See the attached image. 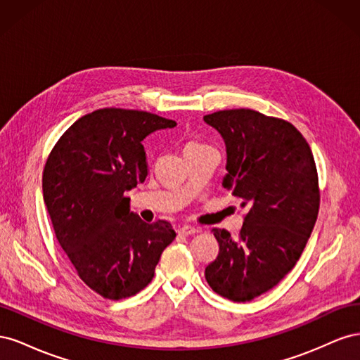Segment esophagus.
Returning a JSON list of instances; mask_svg holds the SVG:
<instances>
[{
	"mask_svg": "<svg viewBox=\"0 0 360 360\" xmlns=\"http://www.w3.org/2000/svg\"><path fill=\"white\" fill-rule=\"evenodd\" d=\"M180 236H191V234H195V233H200L198 228H195L192 225H183L181 228H179L177 231Z\"/></svg>",
	"mask_w": 360,
	"mask_h": 360,
	"instance_id": "esophagus-1",
	"label": "esophagus"
}]
</instances>
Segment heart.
I'll return each instance as SVG.
<instances>
[{"mask_svg": "<svg viewBox=\"0 0 360 360\" xmlns=\"http://www.w3.org/2000/svg\"><path fill=\"white\" fill-rule=\"evenodd\" d=\"M192 146H200V144H189L188 147H192Z\"/></svg>", "mask_w": 360, "mask_h": 360, "instance_id": "b5f03b06", "label": "heart"}]
</instances>
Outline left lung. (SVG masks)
Wrapping results in <instances>:
<instances>
[{
	"mask_svg": "<svg viewBox=\"0 0 360 360\" xmlns=\"http://www.w3.org/2000/svg\"><path fill=\"white\" fill-rule=\"evenodd\" d=\"M222 136V186L248 210L238 238L214 228L219 254L205 267L214 292L249 302L274 288L300 258L317 221L320 192L312 151L284 120L252 110L204 115Z\"/></svg>",
	"mask_w": 360,
	"mask_h": 360,
	"instance_id": "left-lung-1",
	"label": "left lung"
}]
</instances>
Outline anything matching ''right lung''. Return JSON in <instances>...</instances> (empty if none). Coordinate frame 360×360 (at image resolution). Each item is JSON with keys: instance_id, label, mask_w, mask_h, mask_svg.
Returning a JSON list of instances; mask_svg holds the SVG:
<instances>
[{"instance_id": "right-lung-1", "label": "right lung", "mask_w": 360, "mask_h": 360, "mask_svg": "<svg viewBox=\"0 0 360 360\" xmlns=\"http://www.w3.org/2000/svg\"><path fill=\"white\" fill-rule=\"evenodd\" d=\"M174 126L156 114L105 108L76 120L48 158L41 188L53 231L79 278L105 299L146 288L176 238L169 222H144L124 197L147 177L143 141Z\"/></svg>"}]
</instances>
